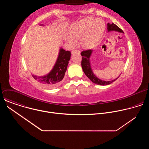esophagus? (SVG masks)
<instances>
[{"label": "esophagus", "mask_w": 149, "mask_h": 149, "mask_svg": "<svg viewBox=\"0 0 149 149\" xmlns=\"http://www.w3.org/2000/svg\"><path fill=\"white\" fill-rule=\"evenodd\" d=\"M74 53H78V54H80L81 52H80V51H79V50H73V51H72V54H74Z\"/></svg>", "instance_id": "esophagus-1"}]
</instances>
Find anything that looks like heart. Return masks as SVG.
I'll use <instances>...</instances> for the list:
<instances>
[{
  "label": "heart",
  "instance_id": "1",
  "mask_svg": "<svg viewBox=\"0 0 149 149\" xmlns=\"http://www.w3.org/2000/svg\"><path fill=\"white\" fill-rule=\"evenodd\" d=\"M105 31V24L101 19L92 17L84 18L74 24L69 28V34L64 36L67 43L74 46L76 39H79L81 46L84 48H91L100 41Z\"/></svg>",
  "mask_w": 149,
  "mask_h": 149
}]
</instances>
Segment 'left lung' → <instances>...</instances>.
I'll return each instance as SVG.
<instances>
[{
	"instance_id": "8db88e82",
	"label": "left lung",
	"mask_w": 149,
	"mask_h": 149,
	"mask_svg": "<svg viewBox=\"0 0 149 149\" xmlns=\"http://www.w3.org/2000/svg\"><path fill=\"white\" fill-rule=\"evenodd\" d=\"M107 32H117L120 33H123V31L119 28L117 25H116L114 24H107ZM93 52V49H89L87 51H84L81 52V55L82 56V61H81V66L82 70L84 72V74L86 75V76L94 84L100 85V86H107V85H109L115 81L119 77L120 75L116 78V79H114L111 81H104L102 79H100L98 78L95 74L93 71L91 65V61H90V57L92 55V53Z\"/></svg>"
}]
</instances>
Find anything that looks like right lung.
<instances>
[{
	"label": "right lung",
	"mask_w": 149,
	"mask_h": 149,
	"mask_svg": "<svg viewBox=\"0 0 149 149\" xmlns=\"http://www.w3.org/2000/svg\"><path fill=\"white\" fill-rule=\"evenodd\" d=\"M40 25L44 26L42 24ZM71 55L70 51L60 48L56 62L50 72L43 76H37L32 74V77L48 88H54L58 86L65 76Z\"/></svg>",
	"instance_id": "1"
}]
</instances>
